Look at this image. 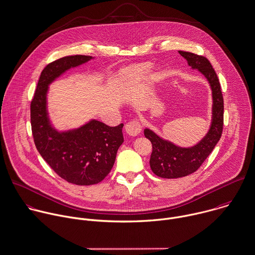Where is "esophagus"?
<instances>
[{"instance_id":"esophagus-1","label":"esophagus","mask_w":255,"mask_h":255,"mask_svg":"<svg viewBox=\"0 0 255 255\" xmlns=\"http://www.w3.org/2000/svg\"><path fill=\"white\" fill-rule=\"evenodd\" d=\"M125 128H126V131H127L128 134H129L131 136H136L141 131V125H140V123L138 121L133 120V121L128 123L126 125Z\"/></svg>"}]
</instances>
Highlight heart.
Listing matches in <instances>:
<instances>
[{
    "mask_svg": "<svg viewBox=\"0 0 255 255\" xmlns=\"http://www.w3.org/2000/svg\"><path fill=\"white\" fill-rule=\"evenodd\" d=\"M148 69H149V67L146 66V65L133 66V67H131V68L126 69V70L122 73V79H123V80H127V79H130V78H136V77L141 76V75H143L144 73H146Z\"/></svg>",
    "mask_w": 255,
    "mask_h": 255,
    "instance_id": "b5f03b06",
    "label": "heart"
}]
</instances>
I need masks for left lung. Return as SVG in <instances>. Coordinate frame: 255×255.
I'll return each instance as SVG.
<instances>
[{
    "label": "left lung",
    "mask_w": 255,
    "mask_h": 255,
    "mask_svg": "<svg viewBox=\"0 0 255 255\" xmlns=\"http://www.w3.org/2000/svg\"><path fill=\"white\" fill-rule=\"evenodd\" d=\"M178 52L187 60L191 69H197L210 85L213 99L212 121L205 136L190 147L179 146L152 129L144 128V135L152 144L150 168L155 175L167 179L184 177L197 171L220 140L224 125V99L218 76L210 61L191 52Z\"/></svg>",
    "instance_id": "obj_1"
}]
</instances>
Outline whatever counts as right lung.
Segmentation results:
<instances>
[{
	"instance_id": "add662e5",
	"label": "right lung",
	"mask_w": 255,
	"mask_h": 255,
	"mask_svg": "<svg viewBox=\"0 0 255 255\" xmlns=\"http://www.w3.org/2000/svg\"><path fill=\"white\" fill-rule=\"evenodd\" d=\"M91 59L92 56L71 55L48 64L40 74L30 104L32 135L39 154L62 179L80 186L97 184L110 173L124 142V125L113 128L92 119L78 128L59 130L49 117L47 94L56 79Z\"/></svg>"
}]
</instances>
